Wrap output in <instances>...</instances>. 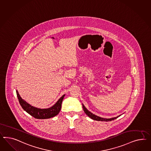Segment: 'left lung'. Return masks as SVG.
I'll use <instances>...</instances> for the list:
<instances>
[{
	"mask_svg": "<svg viewBox=\"0 0 151 151\" xmlns=\"http://www.w3.org/2000/svg\"><path fill=\"white\" fill-rule=\"evenodd\" d=\"M82 106H83V110L85 111V113H86V115H87L90 118L94 120H97V121H103V122H109V121H111V120H113L114 119L118 118L119 116H120V115H119L118 116H116V117H115V118H113L110 119H106V118H103L101 117H99L98 116L94 114H92V113H91L90 111H89L88 110H87L85 108V106H84L83 104H82Z\"/></svg>",
	"mask_w": 151,
	"mask_h": 151,
	"instance_id": "left-lung-1",
	"label": "left lung"
}]
</instances>
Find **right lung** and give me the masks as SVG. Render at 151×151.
I'll list each match as a JSON object with an SVG mask.
<instances>
[{"instance_id":"1","label":"right lung","mask_w":151,"mask_h":151,"mask_svg":"<svg viewBox=\"0 0 151 151\" xmlns=\"http://www.w3.org/2000/svg\"><path fill=\"white\" fill-rule=\"evenodd\" d=\"M17 94L19 103L23 109L31 116H32L33 117L38 119L53 118L59 114L61 109L62 101L65 96V94L63 95L52 107L47 109H40L31 106L29 103L24 101V99L21 98L17 90Z\"/></svg>"}]
</instances>
